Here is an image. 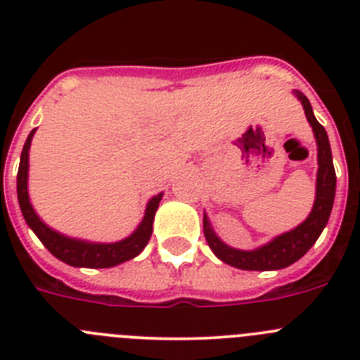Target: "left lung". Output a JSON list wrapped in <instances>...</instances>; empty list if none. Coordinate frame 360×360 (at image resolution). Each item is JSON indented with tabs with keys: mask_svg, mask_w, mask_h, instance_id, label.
<instances>
[{
	"mask_svg": "<svg viewBox=\"0 0 360 360\" xmlns=\"http://www.w3.org/2000/svg\"><path fill=\"white\" fill-rule=\"evenodd\" d=\"M295 95L301 101L307 113V119L310 122L314 135L317 142V189L316 202L311 212L303 224L292 229L290 232H285L281 236L274 238L270 243L263 245L256 250H238L219 240L211 229L207 216H203V234L207 240L212 252L224 263L231 266H236L241 270H279L292 265L297 259L304 256L310 250V247L321 236L323 229L326 227L330 218V212L333 207V198H335V169L332 162V149H330L328 135L326 129L317 122L311 111L310 101L307 95L295 90Z\"/></svg>",
	"mask_w": 360,
	"mask_h": 360,
	"instance_id": "obj_1",
	"label": "left lung"
}]
</instances>
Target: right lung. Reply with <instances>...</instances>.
Wrapping results in <instances>:
<instances>
[{
	"label": "right lung",
	"instance_id": "right-lung-1",
	"mask_svg": "<svg viewBox=\"0 0 360 360\" xmlns=\"http://www.w3.org/2000/svg\"><path fill=\"white\" fill-rule=\"evenodd\" d=\"M34 133H36V129H32L23 146V151H21V160H19L18 169V200L25 221H27L32 231L36 232V236L39 238L41 243L57 259L65 262L66 265L86 266V269H108V266H115L119 263L128 262V259L139 256L148 245L149 238H151L153 218H155V212H157L158 203L162 200V193L149 200L144 219L141 221L139 229L126 240L117 241V243H90V241L63 236V234H59V232H56L41 221L39 216L32 207L30 200H28V149H30Z\"/></svg>",
	"mask_w": 360,
	"mask_h": 360
}]
</instances>
